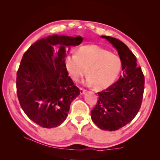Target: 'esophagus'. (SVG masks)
<instances>
[{"mask_svg": "<svg viewBox=\"0 0 160 160\" xmlns=\"http://www.w3.org/2000/svg\"><path fill=\"white\" fill-rule=\"evenodd\" d=\"M85 92H86V90H85V89H83V88H80V93H81V95H83V94L85 93Z\"/></svg>", "mask_w": 160, "mask_h": 160, "instance_id": "obj_1", "label": "esophagus"}]
</instances>
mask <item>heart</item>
Segmentation results:
<instances>
[{
    "mask_svg": "<svg viewBox=\"0 0 160 160\" xmlns=\"http://www.w3.org/2000/svg\"><path fill=\"white\" fill-rule=\"evenodd\" d=\"M67 69L71 78L77 81L86 74L88 85L98 89L108 88L117 78L121 69V60L117 55L97 45L80 47L77 54L66 57Z\"/></svg>",
    "mask_w": 160,
    "mask_h": 160,
    "instance_id": "1",
    "label": "heart"
}]
</instances>
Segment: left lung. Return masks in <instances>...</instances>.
<instances>
[{"label": "left lung", "instance_id": "8db88e82", "mask_svg": "<svg viewBox=\"0 0 160 160\" xmlns=\"http://www.w3.org/2000/svg\"><path fill=\"white\" fill-rule=\"evenodd\" d=\"M101 37L117 49L123 75L108 89L99 92V99L91 117L99 128L115 131L132 122L141 108L144 75L141 67L137 66L136 57L122 41L109 36Z\"/></svg>", "mask_w": 160, "mask_h": 160}]
</instances>
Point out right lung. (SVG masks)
Returning <instances> with one entry per match:
<instances>
[{"instance_id": "1", "label": "right lung", "mask_w": 160, "mask_h": 160, "mask_svg": "<svg viewBox=\"0 0 160 160\" xmlns=\"http://www.w3.org/2000/svg\"><path fill=\"white\" fill-rule=\"evenodd\" d=\"M82 41L80 36L54 35L37 41L24 53L17 73L18 99L27 117L42 128L60 125L80 94L65 59L67 48Z\"/></svg>"}]
</instances>
